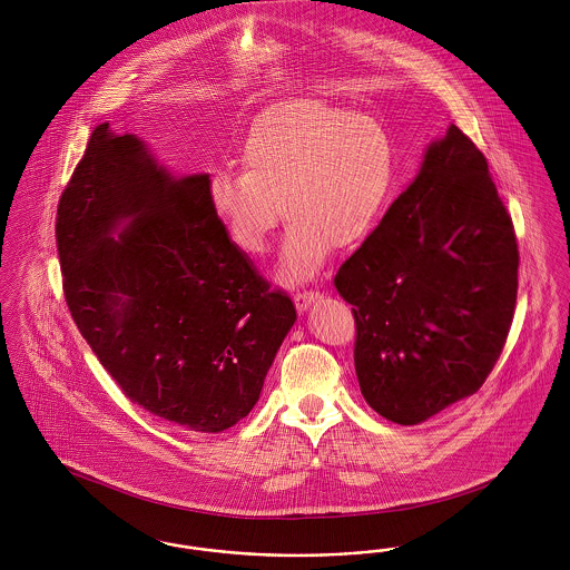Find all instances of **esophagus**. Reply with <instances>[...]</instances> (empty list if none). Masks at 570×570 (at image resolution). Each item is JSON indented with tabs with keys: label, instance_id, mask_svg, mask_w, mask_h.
I'll return each instance as SVG.
<instances>
[{
	"label": "esophagus",
	"instance_id": "34e87169",
	"mask_svg": "<svg viewBox=\"0 0 570 570\" xmlns=\"http://www.w3.org/2000/svg\"><path fill=\"white\" fill-rule=\"evenodd\" d=\"M318 298H321L318 291H298L297 295H295V305H297V309L303 312V309H307Z\"/></svg>",
	"mask_w": 570,
	"mask_h": 570
}]
</instances>
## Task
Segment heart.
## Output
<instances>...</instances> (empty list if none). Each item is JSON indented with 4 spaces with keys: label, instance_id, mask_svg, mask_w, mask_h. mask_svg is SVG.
I'll return each mask as SVG.
<instances>
[{
    "label": "heart",
    "instance_id": "1",
    "mask_svg": "<svg viewBox=\"0 0 570 570\" xmlns=\"http://www.w3.org/2000/svg\"><path fill=\"white\" fill-rule=\"evenodd\" d=\"M242 166L212 177V212L249 254L265 252L284 212L293 226L282 273L303 279L331 247L351 249L374 230L395 181V147L372 115L295 100L252 128Z\"/></svg>",
    "mask_w": 570,
    "mask_h": 570
}]
</instances>
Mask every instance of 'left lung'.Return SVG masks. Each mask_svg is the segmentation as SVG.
Instances as JSON below:
<instances>
[{
    "label": "left lung",
    "mask_w": 570,
    "mask_h": 570,
    "mask_svg": "<svg viewBox=\"0 0 570 570\" xmlns=\"http://www.w3.org/2000/svg\"><path fill=\"white\" fill-rule=\"evenodd\" d=\"M515 228L476 145L451 126L335 273L353 305L354 370L380 416L416 425L476 393L517 303Z\"/></svg>",
    "instance_id": "obj_1"
}]
</instances>
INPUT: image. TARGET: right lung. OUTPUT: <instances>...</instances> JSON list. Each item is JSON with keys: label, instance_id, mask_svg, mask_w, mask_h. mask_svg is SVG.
<instances>
[{"label": "right lung", "instance_id": "1", "mask_svg": "<svg viewBox=\"0 0 570 570\" xmlns=\"http://www.w3.org/2000/svg\"><path fill=\"white\" fill-rule=\"evenodd\" d=\"M209 184L175 179L142 140L100 124L59 198L55 239L68 309L124 395L216 434L258 402L297 312L230 242ZM121 218L131 224L112 238Z\"/></svg>", "mask_w": 570, "mask_h": 570}]
</instances>
